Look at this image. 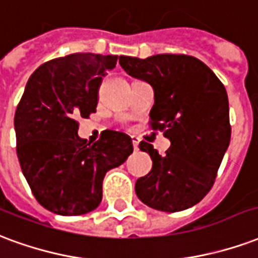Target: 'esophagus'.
I'll return each mask as SVG.
<instances>
[{
  "instance_id": "obj_1",
  "label": "esophagus",
  "mask_w": 258,
  "mask_h": 258,
  "mask_svg": "<svg viewBox=\"0 0 258 258\" xmlns=\"http://www.w3.org/2000/svg\"><path fill=\"white\" fill-rule=\"evenodd\" d=\"M132 144H133V148H135V151L139 150V139L137 137H132Z\"/></svg>"
}]
</instances>
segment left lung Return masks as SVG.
I'll return each instance as SVG.
<instances>
[{"instance_id":"1","label":"left lung","mask_w":258,"mask_h":258,"mask_svg":"<svg viewBox=\"0 0 258 258\" xmlns=\"http://www.w3.org/2000/svg\"><path fill=\"white\" fill-rule=\"evenodd\" d=\"M119 64L152 86V129L170 140L163 157L150 143H140L152 169L136 181L137 198L161 212L191 208L210 191L229 146L227 90L204 61L187 54L119 56Z\"/></svg>"}]
</instances>
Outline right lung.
Here are the masks:
<instances>
[{"mask_svg":"<svg viewBox=\"0 0 258 258\" xmlns=\"http://www.w3.org/2000/svg\"><path fill=\"white\" fill-rule=\"evenodd\" d=\"M116 61V54H67L39 66L27 81L15 112L16 152L34 197L52 213L95 210L106 173L133 152L126 133L104 131L90 144L75 121L95 112L101 80Z\"/></svg>","mask_w":258,"mask_h":258,"instance_id":"right-lung-1","label":"right lung"}]
</instances>
